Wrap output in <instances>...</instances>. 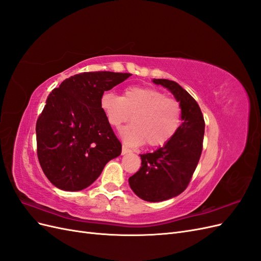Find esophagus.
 <instances>
[{
  "label": "esophagus",
  "instance_id": "34e87169",
  "mask_svg": "<svg viewBox=\"0 0 261 261\" xmlns=\"http://www.w3.org/2000/svg\"><path fill=\"white\" fill-rule=\"evenodd\" d=\"M129 152H132V150L123 145V147H122V154H126V153H129Z\"/></svg>",
  "mask_w": 261,
  "mask_h": 261
}]
</instances>
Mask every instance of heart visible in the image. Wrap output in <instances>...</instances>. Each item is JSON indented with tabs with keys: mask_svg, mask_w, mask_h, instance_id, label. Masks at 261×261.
Returning a JSON list of instances; mask_svg holds the SVG:
<instances>
[{
	"mask_svg": "<svg viewBox=\"0 0 261 261\" xmlns=\"http://www.w3.org/2000/svg\"><path fill=\"white\" fill-rule=\"evenodd\" d=\"M100 107L110 125L115 128L132 117L133 124L121 132L124 141L129 146L144 143L149 147L167 145L175 137L181 125L179 102L155 88L129 87L122 97L105 92Z\"/></svg>",
	"mask_w": 261,
	"mask_h": 261,
	"instance_id": "heart-1",
	"label": "heart"
}]
</instances>
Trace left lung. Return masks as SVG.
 Listing matches in <instances>:
<instances>
[{
    "label": "left lung",
    "instance_id": "8db88e82",
    "mask_svg": "<svg viewBox=\"0 0 261 261\" xmlns=\"http://www.w3.org/2000/svg\"><path fill=\"white\" fill-rule=\"evenodd\" d=\"M168 88L181 108V125L175 137L152 153L140 154L141 167L128 178L133 192L150 202L163 201L183 193L199 162L204 120L196 100L173 81L153 80Z\"/></svg>",
    "mask_w": 261,
    "mask_h": 261
}]
</instances>
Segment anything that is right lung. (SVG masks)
<instances>
[{
    "instance_id": "add662e5",
    "label": "right lung",
    "mask_w": 261,
    "mask_h": 261,
    "mask_svg": "<svg viewBox=\"0 0 261 261\" xmlns=\"http://www.w3.org/2000/svg\"><path fill=\"white\" fill-rule=\"evenodd\" d=\"M129 73L88 72L70 76L54 88L36 124L37 154L51 183L77 192L96 180L122 145L100 107L105 91Z\"/></svg>"
}]
</instances>
